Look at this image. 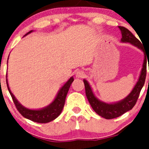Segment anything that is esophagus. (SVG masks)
Here are the masks:
<instances>
[{
  "mask_svg": "<svg viewBox=\"0 0 149 149\" xmlns=\"http://www.w3.org/2000/svg\"><path fill=\"white\" fill-rule=\"evenodd\" d=\"M76 76L77 78H84L85 76V73L82 70H79V71L76 72Z\"/></svg>",
  "mask_w": 149,
  "mask_h": 149,
  "instance_id": "obj_1",
  "label": "esophagus"
}]
</instances>
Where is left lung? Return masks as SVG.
I'll use <instances>...</instances> for the list:
<instances>
[{
    "label": "left lung",
    "mask_w": 149,
    "mask_h": 149,
    "mask_svg": "<svg viewBox=\"0 0 149 149\" xmlns=\"http://www.w3.org/2000/svg\"><path fill=\"white\" fill-rule=\"evenodd\" d=\"M121 31L122 39L121 42H129L133 45L137 47L144 52V61L143 64L142 70L140 74L139 81H137L134 88L131 91V92L127 96L125 99L121 101L115 103H105L104 102L100 101L94 96L92 89L90 86L89 84L86 80L84 79V86H85L86 95L92 109L98 114L100 116L102 117L105 119H113L118 117L121 116L127 111L132 109V108L135 106L138 99H139L140 92L143 86L145 83L146 76V55L145 50L141 45V42L129 31L124 26H118ZM148 59V58H147ZM149 68V66H148Z\"/></svg>",
    "instance_id": "left-lung-1"
}]
</instances>
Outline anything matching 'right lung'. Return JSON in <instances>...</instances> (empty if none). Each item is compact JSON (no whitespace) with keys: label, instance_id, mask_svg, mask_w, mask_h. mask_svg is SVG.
<instances>
[{"label":"right lung","instance_id":"1","mask_svg":"<svg viewBox=\"0 0 149 149\" xmlns=\"http://www.w3.org/2000/svg\"><path fill=\"white\" fill-rule=\"evenodd\" d=\"M32 31L33 30L29 31L28 33H26L25 34V36L27 35L29 33L32 32ZM7 63H8V61H7ZM73 80L74 79H73V77L70 78V79L59 90V91H58V94H57L56 97L54 100V101L51 104H49L48 106L40 109H29L28 108L24 107L23 105L21 104L18 102L16 97H14V95L10 91L9 86H8L7 79L6 84L7 86H8V91H9L10 96H11L12 100H13V102H14L15 106H16V109L20 112V114L22 116L24 117L26 119L35 122V123H47L50 121L54 120L55 118H57L61 115V112H62L63 109L64 104H65L66 95H67L68 91L70 85H71Z\"/></svg>","mask_w":149,"mask_h":149}]
</instances>
